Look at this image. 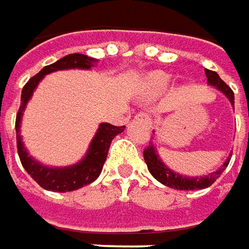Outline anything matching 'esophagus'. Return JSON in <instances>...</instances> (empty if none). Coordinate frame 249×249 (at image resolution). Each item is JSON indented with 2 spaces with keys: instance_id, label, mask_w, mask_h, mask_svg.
Returning a JSON list of instances; mask_svg holds the SVG:
<instances>
[{
  "instance_id": "34e87169",
  "label": "esophagus",
  "mask_w": 249,
  "mask_h": 249,
  "mask_svg": "<svg viewBox=\"0 0 249 249\" xmlns=\"http://www.w3.org/2000/svg\"><path fill=\"white\" fill-rule=\"evenodd\" d=\"M136 119H137V120H143L144 123H147V124H150L151 126V117L147 115V113H144V112L137 113V115H136Z\"/></svg>"
}]
</instances>
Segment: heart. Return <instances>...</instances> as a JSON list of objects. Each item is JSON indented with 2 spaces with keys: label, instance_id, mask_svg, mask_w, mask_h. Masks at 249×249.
Masks as SVG:
<instances>
[{
  "label": "heart",
  "instance_id": "b5f03b06",
  "mask_svg": "<svg viewBox=\"0 0 249 249\" xmlns=\"http://www.w3.org/2000/svg\"><path fill=\"white\" fill-rule=\"evenodd\" d=\"M170 83V78L164 73H151L150 76L147 78L146 82V89H144V96L146 98H154L157 96L159 93H161Z\"/></svg>",
  "mask_w": 249,
  "mask_h": 249
}]
</instances>
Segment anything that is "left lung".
Masks as SVG:
<instances>
[{"label":"left lung","mask_w":249,"mask_h":249,"mask_svg":"<svg viewBox=\"0 0 249 249\" xmlns=\"http://www.w3.org/2000/svg\"><path fill=\"white\" fill-rule=\"evenodd\" d=\"M205 76H207V83L217 88L220 92H222L228 100L231 102V105L234 106V92L230 89V86H227V83L218 76L217 72L214 71H208L205 69ZM144 156V161L147 164V169L151 173V176L160 181L161 184L170 187V188H176V190H203L210 187L220 176L222 174V171L225 170V167L230 163V156L227 157V160L222 163L221 167H218V170L213 171L211 174L204 176V177H187V176H181L180 173H176L173 170H170L159 157L157 154V149L154 147L153 143H149V146L143 151Z\"/></svg>","instance_id":"obj_1"}]
</instances>
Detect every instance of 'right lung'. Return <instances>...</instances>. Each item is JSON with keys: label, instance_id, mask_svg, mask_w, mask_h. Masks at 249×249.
I'll return each instance as SVG.
<instances>
[{"label": "right lung", "instance_id": "1", "mask_svg": "<svg viewBox=\"0 0 249 249\" xmlns=\"http://www.w3.org/2000/svg\"><path fill=\"white\" fill-rule=\"evenodd\" d=\"M96 63V59L89 58L88 55L82 53H69L63 56L62 59L56 61L52 65L45 66L38 72L35 76L28 80L27 85L22 89L21 95V106L17 113L15 120V132H17V147H18V156L22 163V167L27 170V173L39 184V186L49 190V191H73L80 187L88 186L92 181H95L102 173L103 164L107 157V151L110 147L112 140L119 133L124 130V126H113L110 123H100L98 132L90 142V146L86 151L85 157L79 163L68 167H48L42 163L34 160L24 146L22 137H21V119L22 113L27 107L28 100L31 99L34 90L36 89L38 83L42 80L45 75L55 72V71H65V69H90Z\"/></svg>", "mask_w": 249, "mask_h": 249}]
</instances>
